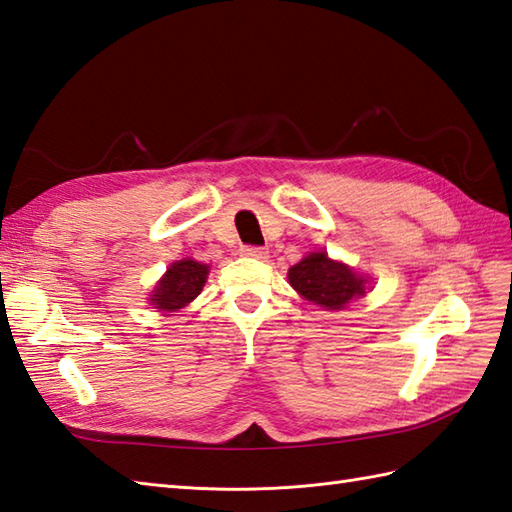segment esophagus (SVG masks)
<instances>
[{
  "label": "esophagus",
  "mask_w": 512,
  "mask_h": 512,
  "mask_svg": "<svg viewBox=\"0 0 512 512\" xmlns=\"http://www.w3.org/2000/svg\"><path fill=\"white\" fill-rule=\"evenodd\" d=\"M241 254L247 258H256V260H265L267 258V249L265 247H256V245H243Z\"/></svg>",
  "instance_id": "esophagus-1"
}]
</instances>
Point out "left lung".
<instances>
[{
  "label": "left lung",
  "mask_w": 512,
  "mask_h": 512,
  "mask_svg": "<svg viewBox=\"0 0 512 512\" xmlns=\"http://www.w3.org/2000/svg\"><path fill=\"white\" fill-rule=\"evenodd\" d=\"M291 287L326 309H344L355 295L366 293V280L352 274L350 267L335 263L324 252H313L289 269Z\"/></svg>",
  "instance_id": "left-lung-1"
}]
</instances>
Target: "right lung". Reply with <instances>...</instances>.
Masks as SVG:
<instances>
[{
	"label": "right lung",
	"instance_id": "obj_1",
	"mask_svg": "<svg viewBox=\"0 0 512 512\" xmlns=\"http://www.w3.org/2000/svg\"><path fill=\"white\" fill-rule=\"evenodd\" d=\"M208 278V265H201L197 260H177L168 267L166 276L157 282L151 295V302L160 311H177L186 306L201 293Z\"/></svg>",
	"mask_w": 512,
	"mask_h": 512
}]
</instances>
